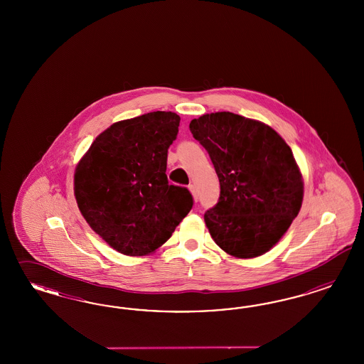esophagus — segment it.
<instances>
[{"label":"esophagus","instance_id":"esophagus-1","mask_svg":"<svg viewBox=\"0 0 364 364\" xmlns=\"http://www.w3.org/2000/svg\"><path fill=\"white\" fill-rule=\"evenodd\" d=\"M189 191H191V193H192V196H193V200L195 201H198V189H196V187L195 186H189Z\"/></svg>","mask_w":364,"mask_h":364}]
</instances>
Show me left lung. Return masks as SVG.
I'll return each instance as SVG.
<instances>
[{
	"mask_svg": "<svg viewBox=\"0 0 364 364\" xmlns=\"http://www.w3.org/2000/svg\"><path fill=\"white\" fill-rule=\"evenodd\" d=\"M189 129L220 181L219 203L204 215L212 239L237 259L268 252L303 203L304 183L291 148L269 125L231 112L203 114Z\"/></svg>",
	"mask_w": 364,
	"mask_h": 364,
	"instance_id": "8db88e82",
	"label": "left lung"
}]
</instances>
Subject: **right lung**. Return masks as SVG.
Here are the masks:
<instances>
[{
	"instance_id": "add662e5",
	"label": "right lung",
	"mask_w": 364,
	"mask_h": 364,
	"mask_svg": "<svg viewBox=\"0 0 364 364\" xmlns=\"http://www.w3.org/2000/svg\"><path fill=\"white\" fill-rule=\"evenodd\" d=\"M173 112H151L100 133L75 171V198L89 227L127 256L154 254L193 205L187 188L169 186Z\"/></svg>"
}]
</instances>
